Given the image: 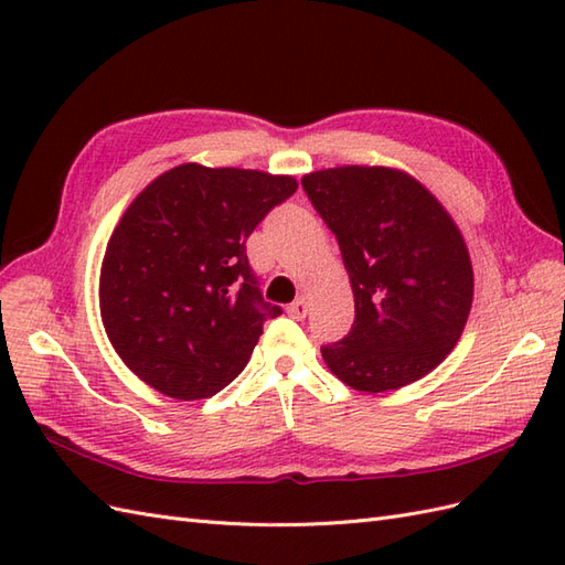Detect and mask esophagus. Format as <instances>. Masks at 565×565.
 <instances>
[{"label":"esophagus","instance_id":"34e87169","mask_svg":"<svg viewBox=\"0 0 565 565\" xmlns=\"http://www.w3.org/2000/svg\"><path fill=\"white\" fill-rule=\"evenodd\" d=\"M289 316L296 318V320H301V318L308 316V298L306 296H298L296 301L289 306Z\"/></svg>","mask_w":565,"mask_h":565}]
</instances>
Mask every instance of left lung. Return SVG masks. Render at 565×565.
<instances>
[{
    "label": "left lung",
    "instance_id": "1",
    "mask_svg": "<svg viewBox=\"0 0 565 565\" xmlns=\"http://www.w3.org/2000/svg\"><path fill=\"white\" fill-rule=\"evenodd\" d=\"M340 243L354 326L322 347L347 386L386 393L427 376L459 342L473 301L463 235L429 189L393 167L347 164L301 179Z\"/></svg>",
    "mask_w": 565,
    "mask_h": 565
}]
</instances>
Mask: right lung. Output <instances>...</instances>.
<instances>
[{
    "mask_svg": "<svg viewBox=\"0 0 565 565\" xmlns=\"http://www.w3.org/2000/svg\"><path fill=\"white\" fill-rule=\"evenodd\" d=\"M298 182L237 167L177 164L140 191L114 227L99 276L104 330L148 386L211 398L249 362L264 320L245 243Z\"/></svg>",
    "mask_w": 565,
    "mask_h": 565,
    "instance_id": "1",
    "label": "right lung"
}]
</instances>
